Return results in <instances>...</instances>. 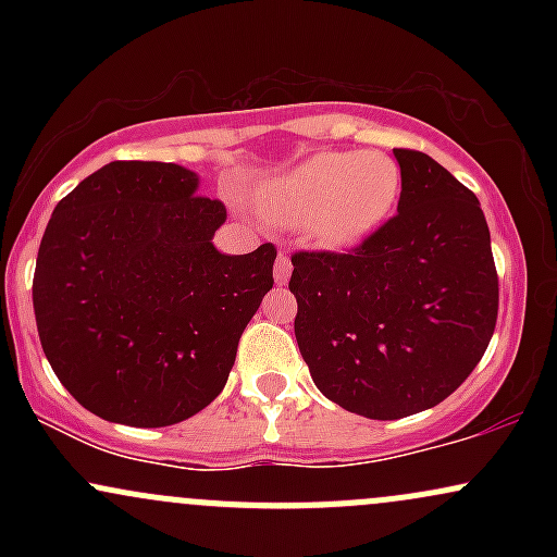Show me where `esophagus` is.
I'll list each match as a JSON object with an SVG mask.
<instances>
[{
    "instance_id": "1",
    "label": "esophagus",
    "mask_w": 557,
    "mask_h": 557,
    "mask_svg": "<svg viewBox=\"0 0 557 557\" xmlns=\"http://www.w3.org/2000/svg\"><path fill=\"white\" fill-rule=\"evenodd\" d=\"M290 270H293L290 257H287L285 251H280L277 261H274V283H277V285H285L287 280H290Z\"/></svg>"
}]
</instances>
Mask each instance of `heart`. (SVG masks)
Masks as SVG:
<instances>
[{"mask_svg":"<svg viewBox=\"0 0 557 557\" xmlns=\"http://www.w3.org/2000/svg\"><path fill=\"white\" fill-rule=\"evenodd\" d=\"M400 168L382 151H324L306 159L261 196L285 225H309L324 248H348L374 233L400 196Z\"/></svg>","mask_w":557,"mask_h":557,"instance_id":"obj_1","label":"heart"}]
</instances>
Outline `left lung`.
<instances>
[{
	"label": "left lung",
	"instance_id": "obj_1",
	"mask_svg": "<svg viewBox=\"0 0 557 557\" xmlns=\"http://www.w3.org/2000/svg\"><path fill=\"white\" fill-rule=\"evenodd\" d=\"M393 154L398 214L345 253H293L287 285L314 385L380 421L456 393L487 350L500 300L479 198L432 157Z\"/></svg>",
	"mask_w": 557,
	"mask_h": 557
}]
</instances>
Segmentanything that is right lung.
Masks as SVG:
<instances>
[{"label": "right lung", "mask_w": 557, "mask_h": 557, "mask_svg": "<svg viewBox=\"0 0 557 557\" xmlns=\"http://www.w3.org/2000/svg\"><path fill=\"white\" fill-rule=\"evenodd\" d=\"M172 162H110L54 207L34 272L41 348L96 417L170 426L225 387L277 248L227 257L225 203Z\"/></svg>", "instance_id": "1"}]
</instances>
